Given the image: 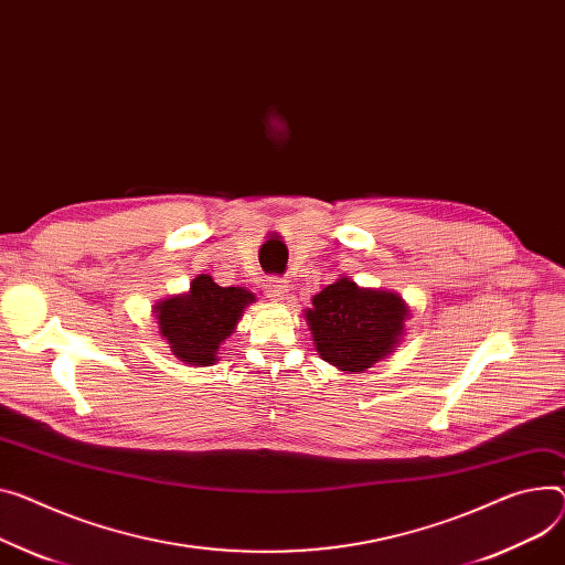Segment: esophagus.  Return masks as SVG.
Wrapping results in <instances>:
<instances>
[{
  "instance_id": "esophagus-1",
  "label": "esophagus",
  "mask_w": 565,
  "mask_h": 565,
  "mask_svg": "<svg viewBox=\"0 0 565 565\" xmlns=\"http://www.w3.org/2000/svg\"><path fill=\"white\" fill-rule=\"evenodd\" d=\"M265 294H267V298H271V300H276V302H282L285 298H287V282L285 280H280V278H267L265 280Z\"/></svg>"
}]
</instances>
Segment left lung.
I'll return each instance as SVG.
<instances>
[{
    "mask_svg": "<svg viewBox=\"0 0 565 565\" xmlns=\"http://www.w3.org/2000/svg\"><path fill=\"white\" fill-rule=\"evenodd\" d=\"M302 317L321 360L345 373H364L398 349L409 306L396 291L360 287L341 276L312 296Z\"/></svg>",
    "mask_w": 565,
    "mask_h": 565,
    "instance_id": "1",
    "label": "left lung"
}]
</instances>
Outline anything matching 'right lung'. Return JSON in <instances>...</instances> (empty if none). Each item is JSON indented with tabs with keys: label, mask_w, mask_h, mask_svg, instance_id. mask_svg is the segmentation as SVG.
I'll return each mask as SVG.
<instances>
[{
	"label": "right lung",
	"mask_w": 565,
	"mask_h": 565,
	"mask_svg": "<svg viewBox=\"0 0 565 565\" xmlns=\"http://www.w3.org/2000/svg\"><path fill=\"white\" fill-rule=\"evenodd\" d=\"M250 302H255V294L248 289L220 287L212 276L201 274L188 291L156 302L158 337L173 358L190 366H210Z\"/></svg>",
	"instance_id": "1"
}]
</instances>
